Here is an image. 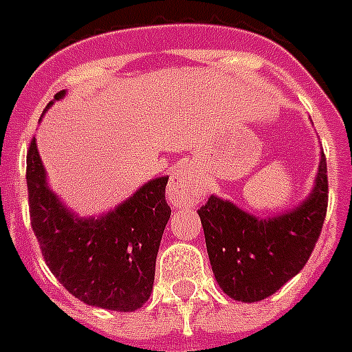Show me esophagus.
<instances>
[{"mask_svg": "<svg viewBox=\"0 0 352 352\" xmlns=\"http://www.w3.org/2000/svg\"><path fill=\"white\" fill-rule=\"evenodd\" d=\"M199 197L201 190L194 171L190 170V166H177L175 170L171 171L170 184H168L170 203L175 206H188L199 201Z\"/></svg>", "mask_w": 352, "mask_h": 352, "instance_id": "esophagus-1", "label": "esophagus"}]
</instances>
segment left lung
Wrapping results in <instances>:
<instances>
[{
  "instance_id": "obj_1",
  "label": "left lung",
  "mask_w": 352,
  "mask_h": 352,
  "mask_svg": "<svg viewBox=\"0 0 352 352\" xmlns=\"http://www.w3.org/2000/svg\"><path fill=\"white\" fill-rule=\"evenodd\" d=\"M329 205L327 158L321 155L312 194L295 210L258 219L210 195L199 208L212 272L225 294L262 301L301 272L318 241Z\"/></svg>"
}]
</instances>
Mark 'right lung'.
<instances>
[{
  "label": "right lung",
  "mask_w": 352,
  "mask_h": 352,
  "mask_svg": "<svg viewBox=\"0 0 352 352\" xmlns=\"http://www.w3.org/2000/svg\"><path fill=\"white\" fill-rule=\"evenodd\" d=\"M63 96L64 90L55 99ZM25 179L31 227L58 283L92 307L140 308L151 295L158 245L171 214L168 177L149 181L99 219L75 218L47 188L34 138L27 149Z\"/></svg>",
  "instance_id": "1"
}]
</instances>
